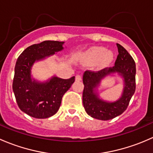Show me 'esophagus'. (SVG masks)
Segmentation results:
<instances>
[{"mask_svg":"<svg viewBox=\"0 0 153 153\" xmlns=\"http://www.w3.org/2000/svg\"><path fill=\"white\" fill-rule=\"evenodd\" d=\"M75 80L78 81H81V80H82V77H81L80 75H77L76 76H75Z\"/></svg>","mask_w":153,"mask_h":153,"instance_id":"obj_1","label":"esophagus"}]
</instances>
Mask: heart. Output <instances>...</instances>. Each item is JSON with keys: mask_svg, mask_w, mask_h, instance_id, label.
I'll return each mask as SVG.
<instances>
[{"mask_svg": "<svg viewBox=\"0 0 153 153\" xmlns=\"http://www.w3.org/2000/svg\"><path fill=\"white\" fill-rule=\"evenodd\" d=\"M112 58V53L106 52L104 48L95 47L86 54V60L88 63H95L100 60V64L105 65L111 61Z\"/></svg>", "mask_w": 153, "mask_h": 153, "instance_id": "heart-1", "label": "heart"}]
</instances>
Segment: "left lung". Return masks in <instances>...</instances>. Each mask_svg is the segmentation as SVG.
<instances>
[{"mask_svg":"<svg viewBox=\"0 0 153 153\" xmlns=\"http://www.w3.org/2000/svg\"><path fill=\"white\" fill-rule=\"evenodd\" d=\"M118 55L113 67H106L99 71H85L83 76L84 84L83 104L89 115L102 121L112 119L121 115L128 107L135 91V63L129 52L119 44H117ZM118 72L125 79V89L122 98L113 103L105 102L97 98L94 89L106 75Z\"/></svg>","mask_w":153,"mask_h":153,"instance_id":"obj_1","label":"left lung"}]
</instances>
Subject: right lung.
<instances>
[{
    "label": "right lung",
    "instance_id": "add662e5",
    "mask_svg": "<svg viewBox=\"0 0 153 153\" xmlns=\"http://www.w3.org/2000/svg\"><path fill=\"white\" fill-rule=\"evenodd\" d=\"M64 42L44 41L27 47L18 58L15 67L12 89L18 107L29 116L47 118L59 109L63 95L75 81L54 77L47 83L31 79V67L35 61L41 60L63 49Z\"/></svg>",
    "mask_w": 153,
    "mask_h": 153
}]
</instances>
